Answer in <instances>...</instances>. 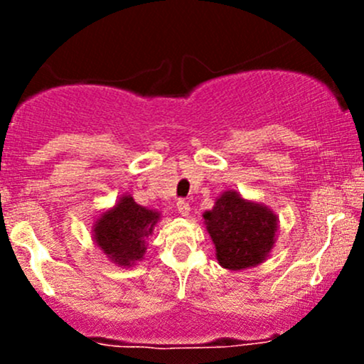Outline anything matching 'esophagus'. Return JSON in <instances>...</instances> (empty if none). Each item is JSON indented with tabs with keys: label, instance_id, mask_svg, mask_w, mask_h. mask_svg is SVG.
Listing matches in <instances>:
<instances>
[{
	"label": "esophagus",
	"instance_id": "esophagus-1",
	"mask_svg": "<svg viewBox=\"0 0 364 364\" xmlns=\"http://www.w3.org/2000/svg\"><path fill=\"white\" fill-rule=\"evenodd\" d=\"M176 210H178V214L181 215V217L190 215V205H188L185 200H179V202L176 203Z\"/></svg>",
	"mask_w": 364,
	"mask_h": 364
}]
</instances>
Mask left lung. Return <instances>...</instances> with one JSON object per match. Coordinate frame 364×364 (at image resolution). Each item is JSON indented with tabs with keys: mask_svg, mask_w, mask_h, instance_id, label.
<instances>
[{
	"mask_svg": "<svg viewBox=\"0 0 364 364\" xmlns=\"http://www.w3.org/2000/svg\"><path fill=\"white\" fill-rule=\"evenodd\" d=\"M203 224L223 269L245 270L267 260L275 245L279 217L263 203L224 190L214 207L203 212Z\"/></svg>",
	"mask_w": 364,
	"mask_h": 364,
	"instance_id": "8db88e82",
	"label": "left lung"
}]
</instances>
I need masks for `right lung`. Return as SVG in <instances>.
<instances>
[{
    "label": "right lung",
    "mask_w": 364,
    "mask_h": 364,
    "mask_svg": "<svg viewBox=\"0 0 364 364\" xmlns=\"http://www.w3.org/2000/svg\"><path fill=\"white\" fill-rule=\"evenodd\" d=\"M159 220L161 212L139 205L132 195H121L114 205L95 217L92 240L107 260L129 269L144 260L147 240Z\"/></svg>",
    "instance_id": "right-lung-1"
}]
</instances>
